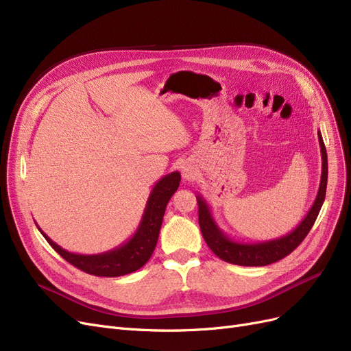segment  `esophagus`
Masks as SVG:
<instances>
[{
  "instance_id": "1",
  "label": "esophagus",
  "mask_w": 351,
  "mask_h": 351,
  "mask_svg": "<svg viewBox=\"0 0 351 351\" xmlns=\"http://www.w3.org/2000/svg\"><path fill=\"white\" fill-rule=\"evenodd\" d=\"M184 178H185V179H191V178H192L191 167H185V169H184Z\"/></svg>"
}]
</instances>
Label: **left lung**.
<instances>
[{
	"label": "left lung",
	"instance_id": "1",
	"mask_svg": "<svg viewBox=\"0 0 351 351\" xmlns=\"http://www.w3.org/2000/svg\"><path fill=\"white\" fill-rule=\"evenodd\" d=\"M318 140H319L321 157H322V173H321V184H319L318 194H316L315 202L312 204L306 216H304V219L300 221V224L286 236H281L278 239L256 242V243L236 242L230 239V237L224 232H221V229L219 228L217 223L214 221L211 216V210L207 204V201L201 195H197L198 221H199V229H201L202 237H204V241L208 245L210 250L220 259L234 265L263 267V265H269L280 261V259L291 254L302 243V241L306 237V234L312 229L316 217H318L319 210L324 204L325 194H326L328 159H326L325 144L319 131H318Z\"/></svg>",
	"mask_w": 351,
	"mask_h": 351
}]
</instances>
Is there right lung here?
<instances>
[{
  "label": "right lung",
  "mask_w": 351,
  "mask_h": 351,
  "mask_svg": "<svg viewBox=\"0 0 351 351\" xmlns=\"http://www.w3.org/2000/svg\"><path fill=\"white\" fill-rule=\"evenodd\" d=\"M180 182V173L172 172L163 176L159 182H156L154 188L150 192V197L147 199L145 210L143 219L138 224V229L135 230L132 237L122 243L115 250L96 254V255H80L73 254L62 250L60 245H56L51 237L45 234L38 226L39 232L43 234L45 239L58 252L65 261H69L71 265L78 269L84 271L87 274L97 276V277H119L130 273H134L141 268L147 261H149L159 233L162 228V221L165 216V210L169 199L175 194Z\"/></svg>",
  "instance_id": "add662e5"
}]
</instances>
